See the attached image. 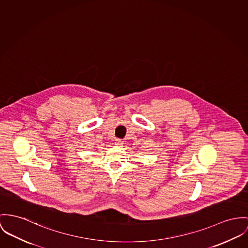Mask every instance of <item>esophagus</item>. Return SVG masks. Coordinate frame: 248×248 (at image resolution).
<instances>
[{"instance_id":"esophagus-1","label":"esophagus","mask_w":248,"mask_h":248,"mask_svg":"<svg viewBox=\"0 0 248 248\" xmlns=\"http://www.w3.org/2000/svg\"><path fill=\"white\" fill-rule=\"evenodd\" d=\"M123 144H124V141H123L122 140H120V139H117V140H116L115 145H117V146H122Z\"/></svg>"}]
</instances>
